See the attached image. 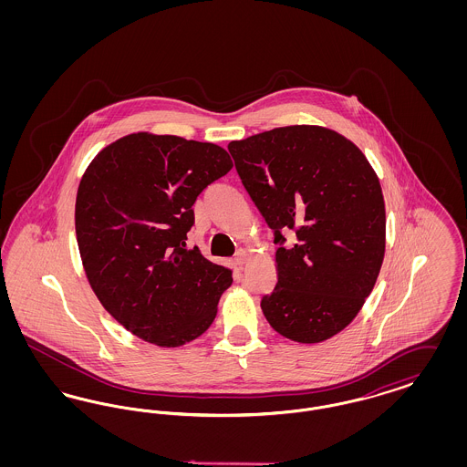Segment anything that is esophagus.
<instances>
[{
  "label": "esophagus",
  "mask_w": 467,
  "mask_h": 467,
  "mask_svg": "<svg viewBox=\"0 0 467 467\" xmlns=\"http://www.w3.org/2000/svg\"><path fill=\"white\" fill-rule=\"evenodd\" d=\"M234 261H236V265L238 266H244V263L248 261V252L246 250H238V254H236V257H234Z\"/></svg>",
  "instance_id": "1"
}]
</instances>
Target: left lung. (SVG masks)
<instances>
[{"instance_id": "8db88e82", "label": "left lung", "mask_w": 467, "mask_h": 467, "mask_svg": "<svg viewBox=\"0 0 467 467\" xmlns=\"http://www.w3.org/2000/svg\"><path fill=\"white\" fill-rule=\"evenodd\" d=\"M227 149L280 244L276 285L261 301L269 326L308 345L341 333L375 287L385 255V201L373 166L354 141L310 124ZM289 228L296 240L284 247Z\"/></svg>"}]
</instances>
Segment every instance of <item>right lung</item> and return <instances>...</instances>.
I'll list each match as a JSON object with an SVG mask.
<instances>
[{"label": "right lung", "mask_w": 467, "mask_h": 467, "mask_svg": "<svg viewBox=\"0 0 467 467\" xmlns=\"http://www.w3.org/2000/svg\"><path fill=\"white\" fill-rule=\"evenodd\" d=\"M233 161L173 134H128L101 149L78 183L75 231L90 289L130 333L162 348L200 337L231 271L187 250L194 202Z\"/></svg>", "instance_id": "add662e5"}]
</instances>
